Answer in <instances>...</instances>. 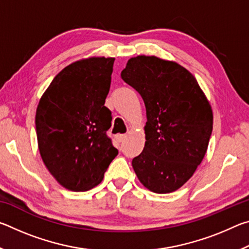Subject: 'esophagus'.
Returning <instances> with one entry per match:
<instances>
[{
  "label": "esophagus",
  "instance_id": "1",
  "mask_svg": "<svg viewBox=\"0 0 249 249\" xmlns=\"http://www.w3.org/2000/svg\"><path fill=\"white\" fill-rule=\"evenodd\" d=\"M126 137H127V135H126V134H120V135H117V136H116V140H117V142H124L126 140Z\"/></svg>",
  "mask_w": 249,
  "mask_h": 249
}]
</instances>
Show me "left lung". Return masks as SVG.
Instances as JSON below:
<instances>
[{"instance_id": "1", "label": "left lung", "mask_w": 249, "mask_h": 249, "mask_svg": "<svg viewBox=\"0 0 249 249\" xmlns=\"http://www.w3.org/2000/svg\"><path fill=\"white\" fill-rule=\"evenodd\" d=\"M121 77L146 107V142L132 161L135 174L155 193L178 190L208 149L213 128L209 101L187 69L155 56L130 58Z\"/></svg>"}]
</instances>
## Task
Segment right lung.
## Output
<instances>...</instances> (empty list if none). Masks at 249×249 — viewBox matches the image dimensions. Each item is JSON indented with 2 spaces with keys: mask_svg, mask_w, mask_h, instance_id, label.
Listing matches in <instances>:
<instances>
[{
  "mask_svg": "<svg viewBox=\"0 0 249 249\" xmlns=\"http://www.w3.org/2000/svg\"><path fill=\"white\" fill-rule=\"evenodd\" d=\"M114 58H89L67 66L50 83L36 111L43 161L62 187L87 191L103 180L119 151L107 136L105 107Z\"/></svg>",
  "mask_w": 249,
  "mask_h": 249,
  "instance_id": "1",
  "label": "right lung"
}]
</instances>
